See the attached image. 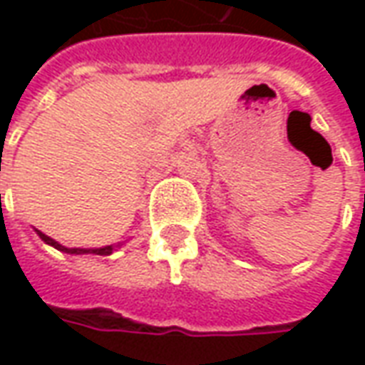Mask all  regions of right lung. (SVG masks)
Returning a JSON list of instances; mask_svg holds the SVG:
<instances>
[{
	"label": "right lung",
	"instance_id": "obj_1",
	"mask_svg": "<svg viewBox=\"0 0 365 365\" xmlns=\"http://www.w3.org/2000/svg\"><path fill=\"white\" fill-rule=\"evenodd\" d=\"M36 235L43 238L46 245L54 246L56 250H60V252H66V254H97V256H109V254L115 250V246H103V248H66V246H62L60 242H56L54 238L43 235L41 230H36Z\"/></svg>",
	"mask_w": 365,
	"mask_h": 365
}]
</instances>
